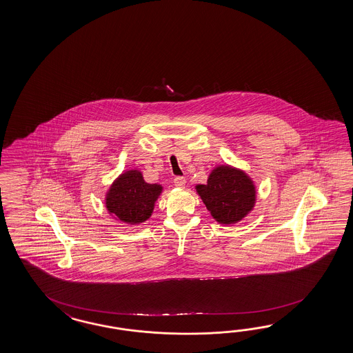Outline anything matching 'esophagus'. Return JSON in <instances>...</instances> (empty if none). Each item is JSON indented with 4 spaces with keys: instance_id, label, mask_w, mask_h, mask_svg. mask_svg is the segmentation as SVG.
<instances>
[{
    "instance_id": "esophagus-1",
    "label": "esophagus",
    "mask_w": 353,
    "mask_h": 353,
    "mask_svg": "<svg viewBox=\"0 0 353 353\" xmlns=\"http://www.w3.org/2000/svg\"><path fill=\"white\" fill-rule=\"evenodd\" d=\"M173 183H174V186H177V188H183L185 183H186V179L182 177V176H176L174 180H173Z\"/></svg>"
}]
</instances>
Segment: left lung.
Returning a JSON list of instances; mask_svg holds the SVG:
<instances>
[{"label": "left lung", "instance_id": "obj_1", "mask_svg": "<svg viewBox=\"0 0 353 353\" xmlns=\"http://www.w3.org/2000/svg\"><path fill=\"white\" fill-rule=\"evenodd\" d=\"M205 207L219 223L241 221L255 203V189L249 177L228 165L215 168L207 185L196 186Z\"/></svg>", "mask_w": 353, "mask_h": 353}]
</instances>
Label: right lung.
Wrapping results in <instances>:
<instances>
[{
	"label": "right lung",
	"mask_w": 353,
	"mask_h": 353,
	"mask_svg": "<svg viewBox=\"0 0 353 353\" xmlns=\"http://www.w3.org/2000/svg\"><path fill=\"white\" fill-rule=\"evenodd\" d=\"M161 191L159 185L146 183L139 171H128L113 182L105 207L125 223H143L152 215Z\"/></svg>",
	"instance_id": "obj_1"
}]
</instances>
